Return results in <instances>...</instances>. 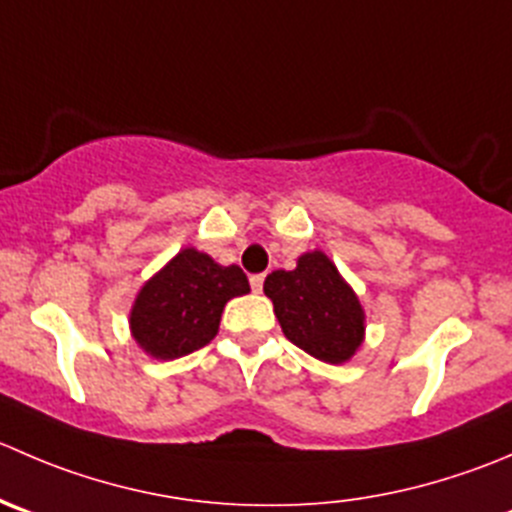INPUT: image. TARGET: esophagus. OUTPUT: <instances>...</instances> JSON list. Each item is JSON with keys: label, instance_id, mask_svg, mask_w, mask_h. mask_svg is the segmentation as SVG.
<instances>
[{"label": "esophagus", "instance_id": "1", "mask_svg": "<svg viewBox=\"0 0 512 512\" xmlns=\"http://www.w3.org/2000/svg\"><path fill=\"white\" fill-rule=\"evenodd\" d=\"M250 285H252V292H262V285H265V275H252Z\"/></svg>", "mask_w": 512, "mask_h": 512}]
</instances>
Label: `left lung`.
Masks as SVG:
<instances>
[{
	"mask_svg": "<svg viewBox=\"0 0 512 512\" xmlns=\"http://www.w3.org/2000/svg\"><path fill=\"white\" fill-rule=\"evenodd\" d=\"M282 332L322 362H345L365 332V312L355 292L322 252H307L295 270H275L265 280Z\"/></svg>",
	"mask_w": 512,
	"mask_h": 512,
	"instance_id": "8db88e82",
	"label": "left lung"
}]
</instances>
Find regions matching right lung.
I'll use <instances>...</instances> for the list:
<instances>
[{
	"mask_svg": "<svg viewBox=\"0 0 512 512\" xmlns=\"http://www.w3.org/2000/svg\"><path fill=\"white\" fill-rule=\"evenodd\" d=\"M247 292L250 282L240 267H222L187 247L140 290L130 315L132 335L157 360L190 355L217 335L227 300Z\"/></svg>",
	"mask_w": 512,
	"mask_h": 512,
	"instance_id": "obj_1",
	"label": "right lung"
}]
</instances>
